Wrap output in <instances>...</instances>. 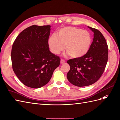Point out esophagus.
Returning <instances> with one entry per match:
<instances>
[{"label": "esophagus", "instance_id": "1", "mask_svg": "<svg viewBox=\"0 0 120 120\" xmlns=\"http://www.w3.org/2000/svg\"><path fill=\"white\" fill-rule=\"evenodd\" d=\"M65 62V61L63 60V59H61V61H60V63L61 64H63Z\"/></svg>", "mask_w": 120, "mask_h": 120}]
</instances>
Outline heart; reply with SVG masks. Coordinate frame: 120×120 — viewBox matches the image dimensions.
Here are the masks:
<instances>
[{
	"label": "heart",
	"instance_id": "b5f03b06",
	"mask_svg": "<svg viewBox=\"0 0 120 120\" xmlns=\"http://www.w3.org/2000/svg\"><path fill=\"white\" fill-rule=\"evenodd\" d=\"M48 45L52 53L59 54L65 50L73 58L84 56L89 50L92 37L88 31L76 27L67 26L58 30L57 35H51L48 39Z\"/></svg>",
	"mask_w": 120,
	"mask_h": 120
}]
</instances>
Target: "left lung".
Instances as JSON below:
<instances>
[{
  "instance_id": "8db88e82",
  "label": "left lung",
  "mask_w": 120,
  "mask_h": 120,
  "mask_svg": "<svg viewBox=\"0 0 120 120\" xmlns=\"http://www.w3.org/2000/svg\"><path fill=\"white\" fill-rule=\"evenodd\" d=\"M88 27L94 33L89 50L84 56L67 62L70 65L67 78L77 87L88 86L96 82L103 73L108 59V46L102 34L96 29Z\"/></svg>"
}]
</instances>
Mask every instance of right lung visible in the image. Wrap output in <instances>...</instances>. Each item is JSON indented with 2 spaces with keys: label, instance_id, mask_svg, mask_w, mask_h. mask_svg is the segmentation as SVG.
I'll list each match as a JSON object with an SVG mask.
<instances>
[{
  "label": "right lung",
  "instance_id": "right-lung-1",
  "mask_svg": "<svg viewBox=\"0 0 120 120\" xmlns=\"http://www.w3.org/2000/svg\"><path fill=\"white\" fill-rule=\"evenodd\" d=\"M51 26H31L18 35L11 52L12 67L19 80L26 86L39 88L48 83L59 66V56L52 53L48 41Z\"/></svg>",
  "mask_w": 120,
  "mask_h": 120
}]
</instances>
